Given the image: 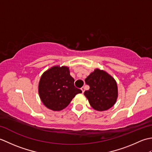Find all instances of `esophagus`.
<instances>
[{"instance_id":"esophagus-1","label":"esophagus","mask_w":152,"mask_h":152,"mask_svg":"<svg viewBox=\"0 0 152 152\" xmlns=\"http://www.w3.org/2000/svg\"><path fill=\"white\" fill-rule=\"evenodd\" d=\"M81 90H82V93H83V92L85 91V88H84V87H82V88H81Z\"/></svg>"}]
</instances>
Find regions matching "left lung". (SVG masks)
I'll return each mask as SVG.
<instances>
[{"mask_svg": "<svg viewBox=\"0 0 152 152\" xmlns=\"http://www.w3.org/2000/svg\"><path fill=\"white\" fill-rule=\"evenodd\" d=\"M89 89L84 92L91 107L104 111L115 104L118 96L117 83L106 71L95 69L85 80Z\"/></svg>", "mask_w": 152, "mask_h": 152, "instance_id": "1", "label": "left lung"}]
</instances>
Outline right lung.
I'll list each match as a JSON object with an SVG mask.
<instances>
[{
	"instance_id": "obj_1",
	"label": "right lung",
	"mask_w": 152,
	"mask_h": 152,
	"mask_svg": "<svg viewBox=\"0 0 152 152\" xmlns=\"http://www.w3.org/2000/svg\"><path fill=\"white\" fill-rule=\"evenodd\" d=\"M69 68L53 66L42 74L38 83L41 101L48 109L61 111L70 104L72 99L82 91L74 85Z\"/></svg>"
}]
</instances>
